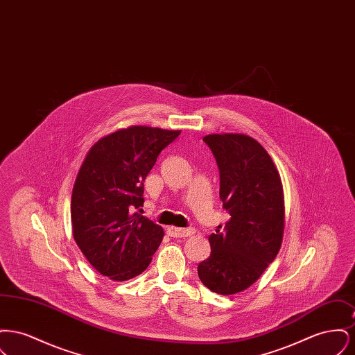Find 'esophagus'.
<instances>
[{"instance_id": "esophagus-1", "label": "esophagus", "mask_w": 355, "mask_h": 355, "mask_svg": "<svg viewBox=\"0 0 355 355\" xmlns=\"http://www.w3.org/2000/svg\"><path fill=\"white\" fill-rule=\"evenodd\" d=\"M196 233L194 229H181V227H175V226H169L168 227V234L170 236H175V238H181V236H190Z\"/></svg>"}]
</instances>
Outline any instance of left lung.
<instances>
[{
	"label": "left lung",
	"mask_w": 355,
	"mask_h": 355,
	"mask_svg": "<svg viewBox=\"0 0 355 355\" xmlns=\"http://www.w3.org/2000/svg\"><path fill=\"white\" fill-rule=\"evenodd\" d=\"M203 141L217 159L220 197L230 218L209 236L211 253L198 265V277L209 290L232 295L252 286L281 249L284 186L269 153L252 137L223 133Z\"/></svg>",
	"instance_id": "obj_1"
}]
</instances>
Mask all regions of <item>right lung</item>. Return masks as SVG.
I'll return each instance as SVG.
<instances>
[{"mask_svg": "<svg viewBox=\"0 0 355 355\" xmlns=\"http://www.w3.org/2000/svg\"><path fill=\"white\" fill-rule=\"evenodd\" d=\"M181 130L129 126L100 138L86 153L71 193V233L89 263L122 282L152 262L164 229L135 210L158 154Z\"/></svg>", "mask_w": 355, "mask_h": 355, "instance_id": "right-lung-1", "label": "right lung"}]
</instances>
